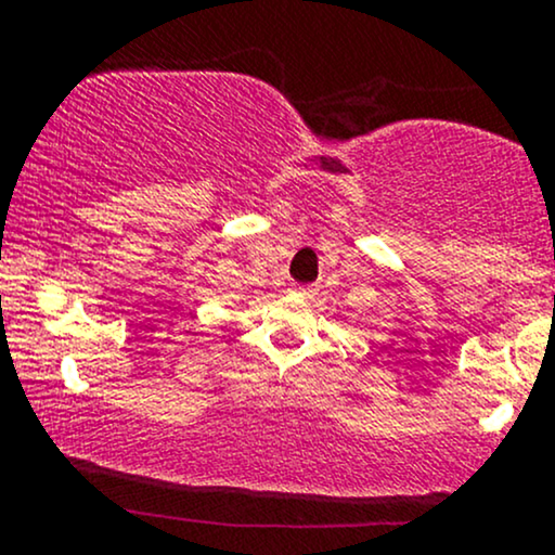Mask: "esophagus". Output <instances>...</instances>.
I'll return each mask as SVG.
<instances>
[{"label": "esophagus", "mask_w": 555, "mask_h": 555, "mask_svg": "<svg viewBox=\"0 0 555 555\" xmlns=\"http://www.w3.org/2000/svg\"><path fill=\"white\" fill-rule=\"evenodd\" d=\"M292 292L299 297H310L313 295V286H305V284H292Z\"/></svg>", "instance_id": "1"}]
</instances>
